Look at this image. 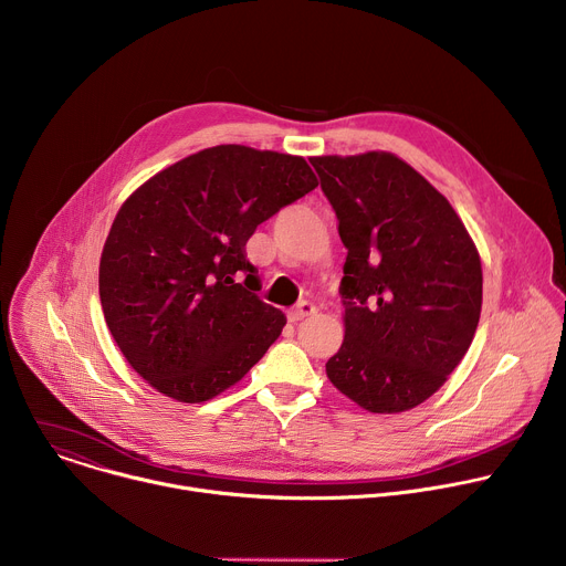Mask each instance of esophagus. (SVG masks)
I'll use <instances>...</instances> for the list:
<instances>
[{"mask_svg":"<svg viewBox=\"0 0 566 566\" xmlns=\"http://www.w3.org/2000/svg\"><path fill=\"white\" fill-rule=\"evenodd\" d=\"M314 312H316V307H314L312 303L303 301V303H298L292 312H287V318H290V323H298V321H303V318L312 316Z\"/></svg>","mask_w":566,"mask_h":566,"instance_id":"esophagus-1","label":"esophagus"}]
</instances>
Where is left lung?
Segmentation results:
<instances>
[{"label": "left lung", "instance_id": "8db88e82", "mask_svg": "<svg viewBox=\"0 0 566 566\" xmlns=\"http://www.w3.org/2000/svg\"><path fill=\"white\" fill-rule=\"evenodd\" d=\"M348 256L346 336L325 364L332 386L368 412L410 410L469 353L482 312V261L462 218L388 151L314 156Z\"/></svg>", "mask_w": 566, "mask_h": 566}]
</instances>
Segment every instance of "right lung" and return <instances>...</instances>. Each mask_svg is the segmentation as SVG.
Masks as SVG:
<instances>
[{
	"label": "right lung",
	"instance_id": "obj_1",
	"mask_svg": "<svg viewBox=\"0 0 566 566\" xmlns=\"http://www.w3.org/2000/svg\"><path fill=\"white\" fill-rule=\"evenodd\" d=\"M318 185L301 156L218 145L140 185L99 256L104 321L158 392L200 403L239 384L285 316L256 294L245 243L263 220Z\"/></svg>",
	"mask_w": 566,
	"mask_h": 566
}]
</instances>
